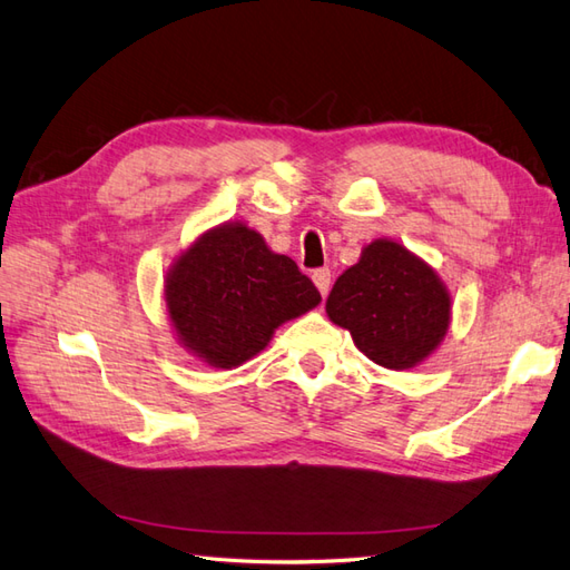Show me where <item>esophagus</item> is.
<instances>
[{
    "instance_id": "esophagus-1",
    "label": "esophagus",
    "mask_w": 570,
    "mask_h": 570,
    "mask_svg": "<svg viewBox=\"0 0 570 570\" xmlns=\"http://www.w3.org/2000/svg\"><path fill=\"white\" fill-rule=\"evenodd\" d=\"M312 281H314V285H317L320 295L326 297V295H328V287H332V271H328V268L314 271V273H312Z\"/></svg>"
}]
</instances>
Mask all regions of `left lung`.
Instances as JSON below:
<instances>
[{
	"label": "left lung",
	"instance_id": "8db88e82",
	"mask_svg": "<svg viewBox=\"0 0 570 570\" xmlns=\"http://www.w3.org/2000/svg\"><path fill=\"white\" fill-rule=\"evenodd\" d=\"M326 314L365 356L392 371L414 368L449 332L451 297L439 275L404 246L375 238L338 275Z\"/></svg>",
	"mask_w": 570,
	"mask_h": 570
}]
</instances>
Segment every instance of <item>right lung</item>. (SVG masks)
Returning a JSON list of instances; mask_svg holds the SVG:
<instances>
[{
    "instance_id": "right-lung-1",
    "label": "right lung",
    "mask_w": 570,
    "mask_h": 570,
    "mask_svg": "<svg viewBox=\"0 0 570 570\" xmlns=\"http://www.w3.org/2000/svg\"><path fill=\"white\" fill-rule=\"evenodd\" d=\"M297 263L258 232L224 224L202 234L166 281L170 322L187 351L214 368H236L268 346L275 328L320 305Z\"/></svg>"
}]
</instances>
